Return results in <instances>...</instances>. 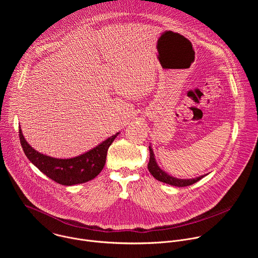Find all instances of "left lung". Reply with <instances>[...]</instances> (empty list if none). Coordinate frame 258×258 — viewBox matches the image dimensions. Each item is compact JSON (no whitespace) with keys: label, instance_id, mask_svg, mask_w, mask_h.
I'll use <instances>...</instances> for the list:
<instances>
[{"label":"left lung","instance_id":"left-lung-1","mask_svg":"<svg viewBox=\"0 0 258 258\" xmlns=\"http://www.w3.org/2000/svg\"><path fill=\"white\" fill-rule=\"evenodd\" d=\"M149 151H150V159H149V163H148V169H149L150 173L159 181L168 183V185H171V186L181 188V187L191 186V185H193V183L200 180L205 175H207V174H203V175H200V176H197V177H194V178H177V177H174V176L168 174L163 169H161L160 166L157 164L151 145L149 146Z\"/></svg>","mask_w":258,"mask_h":258}]
</instances>
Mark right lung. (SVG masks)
<instances>
[{
  "mask_svg": "<svg viewBox=\"0 0 258 258\" xmlns=\"http://www.w3.org/2000/svg\"><path fill=\"white\" fill-rule=\"evenodd\" d=\"M118 135L119 133H116L86 153L61 159L42 154L33 149L26 142L21 127L19 130L22 149L29 161L48 177L64 186L78 185L95 178L105 165L108 148Z\"/></svg>",
  "mask_w": 258,
  "mask_h": 258,
  "instance_id": "right-lung-1",
  "label": "right lung"
}]
</instances>
